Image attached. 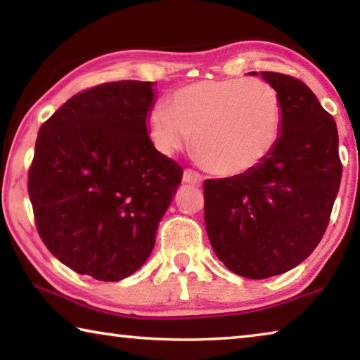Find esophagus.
<instances>
[{
  "instance_id": "obj_1",
  "label": "esophagus",
  "mask_w": 360,
  "mask_h": 360,
  "mask_svg": "<svg viewBox=\"0 0 360 360\" xmlns=\"http://www.w3.org/2000/svg\"><path fill=\"white\" fill-rule=\"evenodd\" d=\"M202 181H203L202 174L197 173V172H193V169H191V168L186 169L184 176H182V182H184V184L200 186V184H202Z\"/></svg>"
}]
</instances>
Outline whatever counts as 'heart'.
I'll use <instances>...</instances> for the list:
<instances>
[{
  "mask_svg": "<svg viewBox=\"0 0 360 360\" xmlns=\"http://www.w3.org/2000/svg\"><path fill=\"white\" fill-rule=\"evenodd\" d=\"M284 106L264 79L227 77L182 85L148 119L152 143L165 155L195 150L219 176L254 172L271 157L283 135Z\"/></svg>",
  "mask_w": 360,
  "mask_h": 360,
  "instance_id": "heart-1",
  "label": "heart"
}]
</instances>
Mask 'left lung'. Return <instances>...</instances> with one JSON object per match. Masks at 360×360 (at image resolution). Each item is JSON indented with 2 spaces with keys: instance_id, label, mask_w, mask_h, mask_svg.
<instances>
[{
  "instance_id": "8db88e82",
  "label": "left lung",
  "mask_w": 360,
  "mask_h": 360,
  "mask_svg": "<svg viewBox=\"0 0 360 360\" xmlns=\"http://www.w3.org/2000/svg\"><path fill=\"white\" fill-rule=\"evenodd\" d=\"M260 76L283 100L278 148L254 172L206 179L203 187L211 246L229 270L249 279L281 275L314 251L343 172L337 124L308 85L281 72Z\"/></svg>"
}]
</instances>
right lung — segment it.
<instances>
[{
	"instance_id": "1",
	"label": "right lung",
	"mask_w": 360,
	"mask_h": 360,
	"mask_svg": "<svg viewBox=\"0 0 360 360\" xmlns=\"http://www.w3.org/2000/svg\"><path fill=\"white\" fill-rule=\"evenodd\" d=\"M152 82L95 85L41 125L28 195L42 243L79 275L119 281L141 266L182 168L148 135Z\"/></svg>"
}]
</instances>
